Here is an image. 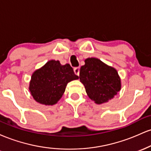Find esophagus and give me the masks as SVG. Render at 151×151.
Here are the masks:
<instances>
[{
  "label": "esophagus",
  "instance_id": "1",
  "mask_svg": "<svg viewBox=\"0 0 151 151\" xmlns=\"http://www.w3.org/2000/svg\"><path fill=\"white\" fill-rule=\"evenodd\" d=\"M74 72L75 74H77V75L79 76V67H75V68L74 69Z\"/></svg>",
  "mask_w": 151,
  "mask_h": 151
}]
</instances>
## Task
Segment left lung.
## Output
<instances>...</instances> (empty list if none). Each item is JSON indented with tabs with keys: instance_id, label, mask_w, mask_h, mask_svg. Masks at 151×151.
<instances>
[{
	"instance_id": "1",
	"label": "left lung",
	"mask_w": 151,
	"mask_h": 151,
	"mask_svg": "<svg viewBox=\"0 0 151 151\" xmlns=\"http://www.w3.org/2000/svg\"><path fill=\"white\" fill-rule=\"evenodd\" d=\"M80 68L79 79L90 99L97 104L112 99L121 88L117 70L95 58L86 59Z\"/></svg>"
}]
</instances>
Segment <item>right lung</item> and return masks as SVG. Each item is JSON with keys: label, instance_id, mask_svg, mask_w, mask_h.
I'll list each match as a JSON object with an SVG mask.
<instances>
[{"label": "right lung", "instance_id": "1", "mask_svg": "<svg viewBox=\"0 0 151 151\" xmlns=\"http://www.w3.org/2000/svg\"><path fill=\"white\" fill-rule=\"evenodd\" d=\"M78 79L69 64L62 65L58 60H52L32 73L29 90L38 103L52 106L62 98L67 84Z\"/></svg>", "mask_w": 151, "mask_h": 151}]
</instances>
